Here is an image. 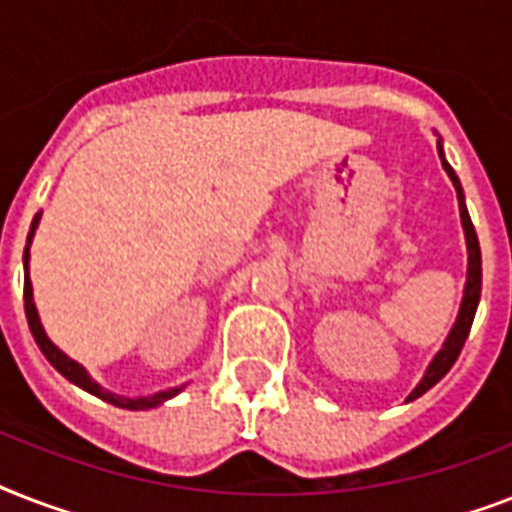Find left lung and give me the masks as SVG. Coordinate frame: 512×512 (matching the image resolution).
I'll use <instances>...</instances> for the list:
<instances>
[{
    "label": "left lung",
    "mask_w": 512,
    "mask_h": 512,
    "mask_svg": "<svg viewBox=\"0 0 512 512\" xmlns=\"http://www.w3.org/2000/svg\"><path fill=\"white\" fill-rule=\"evenodd\" d=\"M438 156H441V164H444V170L449 172L452 177L454 188H457V199H460V217H462V228H465V241H468V284H465V297H462V308H460V316L454 321L452 332L446 337L444 348L438 350V356L433 358V364L428 366V372L422 377V382L417 388L412 390V398H420L425 390H430L436 385L441 377H444L449 369L454 366L457 356H460L462 345L468 340L470 335V327H473V316H476V308H478V300H481V247H478V236H476V228L470 223V215H468V207H465V201H462V185L454 175V170L449 167V162L444 159V151H441V143H438Z\"/></svg>",
    "instance_id": "8db88e82"
}]
</instances>
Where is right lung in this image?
Returning a JSON list of instances; mask_svg holds the SVG:
<instances>
[{
  "label": "right lung",
  "instance_id": "1",
  "mask_svg": "<svg viewBox=\"0 0 512 512\" xmlns=\"http://www.w3.org/2000/svg\"><path fill=\"white\" fill-rule=\"evenodd\" d=\"M39 217L42 215H34V223H31V231H28V244H31V236H34L36 231V223H39ZM28 244H26V252H23V268H26V279H23V308H26V319H28V329H31V335H34L36 345H39V350H42L44 356H47V361H50L55 369H58L66 380H71L74 385H79V388L90 390L92 396L103 398V401H108V404L114 406H122V409H154V406H159L162 401H167V398L177 396L180 390H183V385L180 388H170V390H162V393H154V396H143V398H122V396H114V393H108V390H103L98 385V382L90 380V374L84 372L82 366L76 364L74 358H68L63 350H58L55 345L50 342V337L44 335L42 324H39V316H36V305H34V295H31V279H28Z\"/></svg>",
  "mask_w": 512,
  "mask_h": 512
}]
</instances>
